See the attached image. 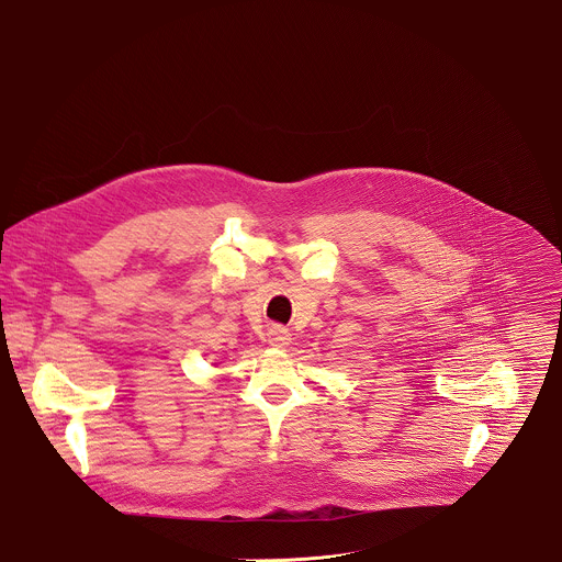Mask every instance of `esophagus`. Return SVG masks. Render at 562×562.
<instances>
[{
    "label": "esophagus",
    "mask_w": 562,
    "mask_h": 562,
    "mask_svg": "<svg viewBox=\"0 0 562 562\" xmlns=\"http://www.w3.org/2000/svg\"><path fill=\"white\" fill-rule=\"evenodd\" d=\"M267 342L273 348H284V346L291 345V331L276 323L267 329Z\"/></svg>",
    "instance_id": "esophagus-1"
}]
</instances>
